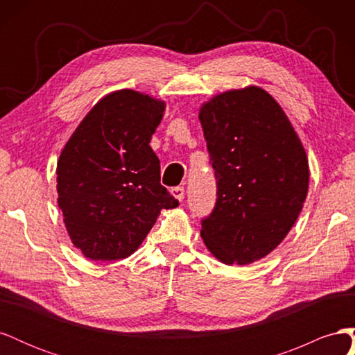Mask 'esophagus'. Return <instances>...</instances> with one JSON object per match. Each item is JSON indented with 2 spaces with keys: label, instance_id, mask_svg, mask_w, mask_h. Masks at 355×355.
Segmentation results:
<instances>
[{
  "label": "esophagus",
  "instance_id": "esophagus-1",
  "mask_svg": "<svg viewBox=\"0 0 355 355\" xmlns=\"http://www.w3.org/2000/svg\"><path fill=\"white\" fill-rule=\"evenodd\" d=\"M170 194L173 196L178 201H182L184 200V197H185V189L182 188V187H176V188H173L170 191Z\"/></svg>",
  "mask_w": 355,
  "mask_h": 355
}]
</instances>
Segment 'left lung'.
Here are the masks:
<instances>
[{
	"mask_svg": "<svg viewBox=\"0 0 355 355\" xmlns=\"http://www.w3.org/2000/svg\"><path fill=\"white\" fill-rule=\"evenodd\" d=\"M198 118L218 182L201 239L225 265L253 263L286 239L304 207L305 148L282 106L257 85L213 96Z\"/></svg>",
	"mask_w": 355,
	"mask_h": 355,
	"instance_id": "left-lung-1",
	"label": "left lung"
}]
</instances>
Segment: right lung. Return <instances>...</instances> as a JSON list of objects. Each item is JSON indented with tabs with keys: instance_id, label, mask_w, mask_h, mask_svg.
I'll list each match as a JSON object with an SVG mask.
<instances>
[{
	"instance_id": "right-lung-1",
	"label": "right lung",
	"mask_w": 355,
	"mask_h": 355,
	"mask_svg": "<svg viewBox=\"0 0 355 355\" xmlns=\"http://www.w3.org/2000/svg\"><path fill=\"white\" fill-rule=\"evenodd\" d=\"M166 102L130 89L96 103L63 146L56 167L58 206L72 244L90 261L135 253L163 209L178 201L159 184L149 146Z\"/></svg>"
}]
</instances>
